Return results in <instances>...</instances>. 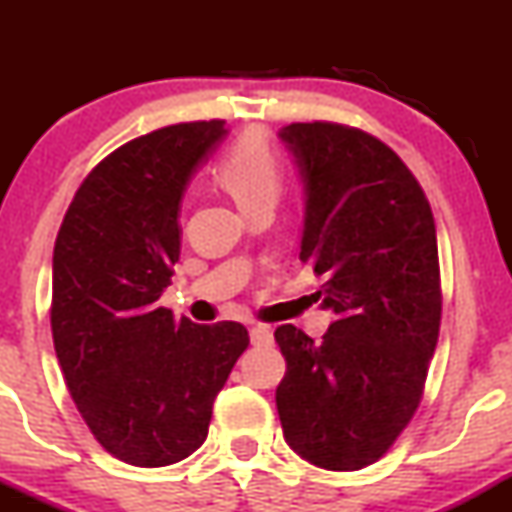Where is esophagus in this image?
Masks as SVG:
<instances>
[{
    "instance_id": "34e87169",
    "label": "esophagus",
    "mask_w": 512,
    "mask_h": 512,
    "mask_svg": "<svg viewBox=\"0 0 512 512\" xmlns=\"http://www.w3.org/2000/svg\"><path fill=\"white\" fill-rule=\"evenodd\" d=\"M250 342L255 346H264V344L272 342V327L252 325L250 327Z\"/></svg>"
}]
</instances>
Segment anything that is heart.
Masks as SVG:
<instances>
[{
    "label": "heart",
    "instance_id": "b5f03b06",
    "mask_svg": "<svg viewBox=\"0 0 512 512\" xmlns=\"http://www.w3.org/2000/svg\"><path fill=\"white\" fill-rule=\"evenodd\" d=\"M214 175L245 214L262 204H274L284 187V163L260 129H248L240 134L223 151Z\"/></svg>",
    "mask_w": 512,
    "mask_h": 512
}]
</instances>
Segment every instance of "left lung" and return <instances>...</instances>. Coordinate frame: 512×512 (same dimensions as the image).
Returning a JSON list of instances; mask_svg holds the SVG:
<instances>
[{
  "mask_svg": "<svg viewBox=\"0 0 512 512\" xmlns=\"http://www.w3.org/2000/svg\"><path fill=\"white\" fill-rule=\"evenodd\" d=\"M279 137L303 180L301 262L325 276L317 296L334 322L320 344L276 327V409L303 460L356 472L392 448L424 397L443 310L436 221L419 180L373 134L293 122Z\"/></svg>",
  "mask_w": 512,
  "mask_h": 512,
  "instance_id": "left-lung-1",
  "label": "left lung"
}]
</instances>
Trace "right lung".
Returning a JSON list of instances; mask_svg holds the SVG:
<instances>
[{"label": "right lung", "mask_w": 512, "mask_h": 512, "mask_svg": "<svg viewBox=\"0 0 512 512\" xmlns=\"http://www.w3.org/2000/svg\"><path fill=\"white\" fill-rule=\"evenodd\" d=\"M180 122L105 156L69 204L52 255V342L69 395L110 455L185 460L250 337L240 322L175 320L158 298L180 260V199L226 134Z\"/></svg>", "instance_id": "obj_1"}]
</instances>
